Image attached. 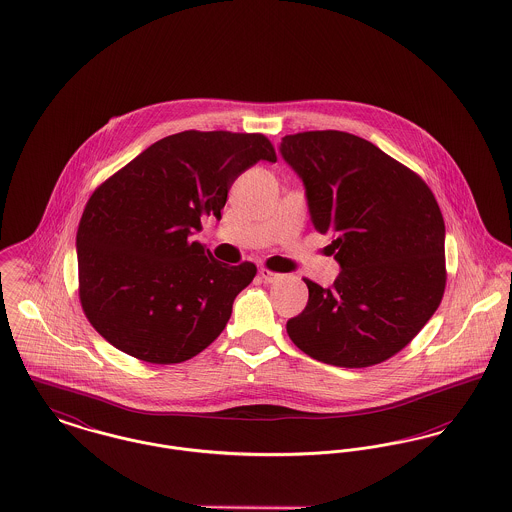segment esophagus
<instances>
[{
  "mask_svg": "<svg viewBox=\"0 0 512 512\" xmlns=\"http://www.w3.org/2000/svg\"><path fill=\"white\" fill-rule=\"evenodd\" d=\"M259 276L267 282V284H274V282H278L280 280V274H276V272L269 271V269H259Z\"/></svg>",
  "mask_w": 512,
  "mask_h": 512,
  "instance_id": "obj_1",
  "label": "esophagus"
}]
</instances>
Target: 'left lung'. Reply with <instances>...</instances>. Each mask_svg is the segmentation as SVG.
Returning a JSON list of instances; mask_svg holds the SVG:
<instances>
[{
    "label": "left lung",
    "instance_id": "1",
    "mask_svg": "<svg viewBox=\"0 0 512 512\" xmlns=\"http://www.w3.org/2000/svg\"><path fill=\"white\" fill-rule=\"evenodd\" d=\"M305 187L313 228L340 265L332 286L305 280L309 300L286 325L313 360L369 367L400 352L445 292V222L420 176L344 131L282 137Z\"/></svg>",
    "mask_w": 512,
    "mask_h": 512
}]
</instances>
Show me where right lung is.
Wrapping results in <instances>:
<instances>
[{"mask_svg":"<svg viewBox=\"0 0 512 512\" xmlns=\"http://www.w3.org/2000/svg\"><path fill=\"white\" fill-rule=\"evenodd\" d=\"M276 162L259 133L181 131L156 141L92 193L77 230L79 296L112 346L149 363H180L224 331L253 263L216 261L191 240L222 218L232 183Z\"/></svg>","mask_w":512,"mask_h":512,"instance_id":"1","label":"right lung"}]
</instances>
